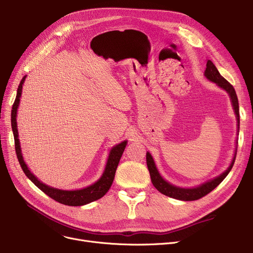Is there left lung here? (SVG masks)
<instances>
[{
	"label": "left lung",
	"mask_w": 253,
	"mask_h": 253,
	"mask_svg": "<svg viewBox=\"0 0 253 253\" xmlns=\"http://www.w3.org/2000/svg\"><path fill=\"white\" fill-rule=\"evenodd\" d=\"M205 77L210 80L211 82L216 83L220 88L224 89L229 93V95L232 99V103L234 106L235 110V114L237 116V122H238V129L239 126H240V115H239V103H238V97L236 94V91L233 87V85H231V83H229L227 80H225L217 71V69L215 68V65L213 64L211 60H207L206 63V70H205ZM236 159V153H235V157L232 161V164L230 165V167L228 168L227 171H224L222 174H220L218 177H215L214 179H212L210 181H207L205 183H203L202 185L198 188H194V189H182V188H177L172 185L170 183H168L167 181H165L161 175L159 174V172L156 168L155 162L153 160V158L151 156L150 153H147V165L150 171V175H151V179L152 182L154 184V187L165 196H168L170 198H174L177 199V200H182V201H195L198 200V199H201L202 197L206 196L207 194H209L211 191H213L217 185L225 178L229 174V172L231 171L234 162Z\"/></svg>",
	"instance_id": "1"
}]
</instances>
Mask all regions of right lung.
Returning <instances> with one entry per match:
<instances>
[{"label": "right lung", "mask_w": 253, "mask_h": 253, "mask_svg": "<svg viewBox=\"0 0 253 253\" xmlns=\"http://www.w3.org/2000/svg\"><path fill=\"white\" fill-rule=\"evenodd\" d=\"M24 76L19 83L18 89H17V94L14 103L12 105V111H11V126L13 135H14V141H15V152L18 159V162L24 172V174L28 176L37 187L44 192L46 195H48L53 200H55L61 204L69 205V206H82L88 203H91L93 201H96L101 197H103L106 192H108L111 188V185L115 178V173L118 167V164L120 162V159L122 157V154L125 150V147L127 144V141H123L121 143L117 144L114 147L110 153L108 163H106L105 170L103 172L102 176L98 181H96L94 184L90 185L88 188H85L83 190H78V191H62L57 190L54 188L48 187V185L42 183L38 178L32 173L29 170L28 166L23 162V159L20 152V145H19V139H18V132H17V124H16V114H17V108L20 100L21 95V90H22V84L25 80Z\"/></svg>", "instance_id": "right-lung-1"}]
</instances>
